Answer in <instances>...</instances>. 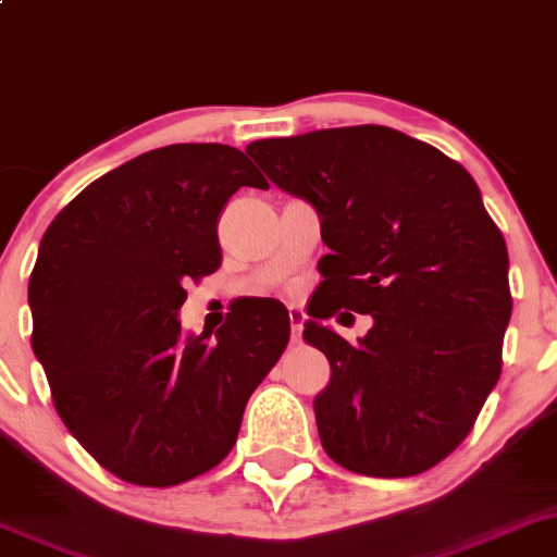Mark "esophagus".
I'll return each instance as SVG.
<instances>
[{"label":"esophagus","mask_w":557,"mask_h":557,"mask_svg":"<svg viewBox=\"0 0 557 557\" xmlns=\"http://www.w3.org/2000/svg\"><path fill=\"white\" fill-rule=\"evenodd\" d=\"M288 315H290V337H294V343H299L301 339V326H305V310L301 307H288Z\"/></svg>","instance_id":"esophagus-1"}]
</instances>
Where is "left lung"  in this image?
<instances>
[{"instance_id":"1","label":"left lung","mask_w":557,"mask_h":557,"mask_svg":"<svg viewBox=\"0 0 557 557\" xmlns=\"http://www.w3.org/2000/svg\"><path fill=\"white\" fill-rule=\"evenodd\" d=\"M263 174L321 218L329 247L305 339L332 367L315 397L321 444L361 476L403 479L462 444L500 375L509 252L473 176L381 124L247 147ZM373 315L359 344L325 321Z\"/></svg>"}]
</instances>
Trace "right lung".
I'll use <instances>...</instances> for the list:
<instances>
[{
  "label": "right lung",
  "mask_w": 557,
  "mask_h": 557,
  "mask_svg": "<svg viewBox=\"0 0 557 557\" xmlns=\"http://www.w3.org/2000/svg\"><path fill=\"white\" fill-rule=\"evenodd\" d=\"M239 187H267L245 152L174 144L91 182L42 234L32 350L70 433L124 482L171 487L218 466L288 345L274 299L236 301L214 339L182 332L185 285L220 267L218 218Z\"/></svg>",
  "instance_id": "obj_1"
}]
</instances>
